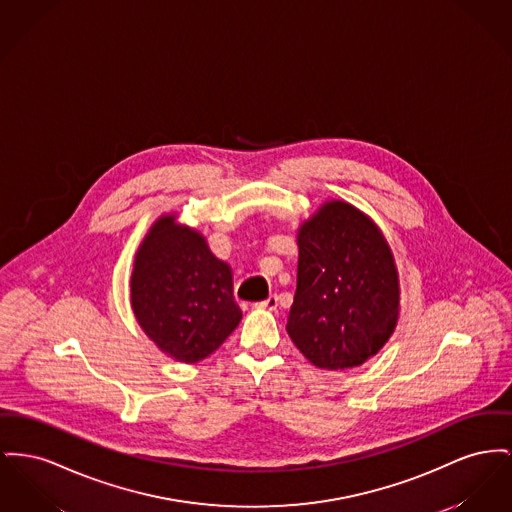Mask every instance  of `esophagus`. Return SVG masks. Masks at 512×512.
I'll use <instances>...</instances> for the list:
<instances>
[{"label":"esophagus","mask_w":512,"mask_h":512,"mask_svg":"<svg viewBox=\"0 0 512 512\" xmlns=\"http://www.w3.org/2000/svg\"><path fill=\"white\" fill-rule=\"evenodd\" d=\"M253 307H255V309H269V311H274V309L278 307V296H276V294H272V296H269L267 300L255 303Z\"/></svg>","instance_id":"34e87169"}]
</instances>
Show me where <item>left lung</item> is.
Returning a JSON list of instances; mask_svg holds the SVG:
<instances>
[{
    "mask_svg": "<svg viewBox=\"0 0 512 512\" xmlns=\"http://www.w3.org/2000/svg\"><path fill=\"white\" fill-rule=\"evenodd\" d=\"M298 288L286 331L319 369H352L373 358L400 315L391 245L358 207L325 201L298 228Z\"/></svg>",
    "mask_w": 512,
    "mask_h": 512,
    "instance_id": "obj_1",
    "label": "left lung"
}]
</instances>
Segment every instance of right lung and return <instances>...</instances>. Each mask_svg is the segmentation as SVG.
Returning a JSON list of instances; mask_svg holds the SVG:
<instances>
[{
  "instance_id": "right-lung-1",
  "label": "right lung",
  "mask_w": 512,
  "mask_h": 512,
  "mask_svg": "<svg viewBox=\"0 0 512 512\" xmlns=\"http://www.w3.org/2000/svg\"><path fill=\"white\" fill-rule=\"evenodd\" d=\"M129 300L156 348L183 363L209 358L241 321L230 265L174 212L158 216L141 241Z\"/></svg>"
}]
</instances>
